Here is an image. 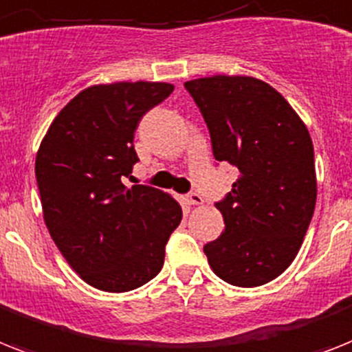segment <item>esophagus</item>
<instances>
[{"label":"esophagus","mask_w":352,"mask_h":352,"mask_svg":"<svg viewBox=\"0 0 352 352\" xmlns=\"http://www.w3.org/2000/svg\"><path fill=\"white\" fill-rule=\"evenodd\" d=\"M186 199H188V202H190V204H193V206L204 204V199H202L199 193H190V195L186 197Z\"/></svg>","instance_id":"1"}]
</instances>
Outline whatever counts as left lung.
<instances>
[{
    "label": "left lung",
    "instance_id": "obj_1",
    "mask_svg": "<svg viewBox=\"0 0 352 352\" xmlns=\"http://www.w3.org/2000/svg\"><path fill=\"white\" fill-rule=\"evenodd\" d=\"M184 87L208 124L215 159L241 171L215 204L226 228L204 245L208 262L231 285L267 284L295 260L313 219L309 131L289 102L255 77H201Z\"/></svg>",
    "mask_w": 352,
    "mask_h": 352
}]
</instances>
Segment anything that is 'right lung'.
Returning <instances> with one entry per match:
<instances>
[{
  "label": "right lung",
  "instance_id": "obj_1",
  "mask_svg": "<svg viewBox=\"0 0 352 352\" xmlns=\"http://www.w3.org/2000/svg\"><path fill=\"white\" fill-rule=\"evenodd\" d=\"M170 82L94 85L63 108L43 137L36 179L43 219L77 275L96 289L124 293L150 282L182 210L150 186L126 188L139 161L133 133Z\"/></svg>",
  "mask_w": 352,
  "mask_h": 352
}]
</instances>
